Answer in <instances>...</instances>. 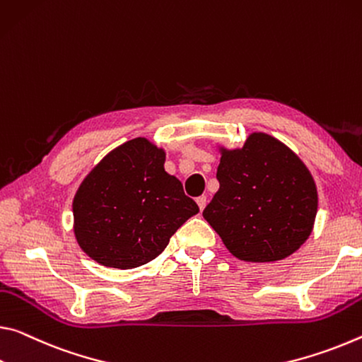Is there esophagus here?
<instances>
[{
	"instance_id": "obj_1",
	"label": "esophagus",
	"mask_w": 362,
	"mask_h": 362,
	"mask_svg": "<svg viewBox=\"0 0 362 362\" xmlns=\"http://www.w3.org/2000/svg\"><path fill=\"white\" fill-rule=\"evenodd\" d=\"M197 204H198L199 211H203V209L206 208V197H199V198H197Z\"/></svg>"
}]
</instances>
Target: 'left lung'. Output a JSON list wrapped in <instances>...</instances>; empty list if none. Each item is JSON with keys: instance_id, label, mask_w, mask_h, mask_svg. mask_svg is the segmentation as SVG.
<instances>
[{"instance_id": "left-lung-1", "label": "left lung", "mask_w": 362, "mask_h": 362, "mask_svg": "<svg viewBox=\"0 0 362 362\" xmlns=\"http://www.w3.org/2000/svg\"><path fill=\"white\" fill-rule=\"evenodd\" d=\"M219 190L203 217L242 261L293 255L313 232L317 188L305 163L274 136L253 132L242 148L219 146Z\"/></svg>"}]
</instances>
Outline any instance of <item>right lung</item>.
Wrapping results in <instances>:
<instances>
[{"mask_svg": "<svg viewBox=\"0 0 362 362\" xmlns=\"http://www.w3.org/2000/svg\"><path fill=\"white\" fill-rule=\"evenodd\" d=\"M164 163L163 148L139 136L88 172L72 202L74 235L83 253L106 267L143 266L198 214V204Z\"/></svg>", "mask_w": 362, "mask_h": 362, "instance_id": "add662e5", "label": "right lung"}]
</instances>
